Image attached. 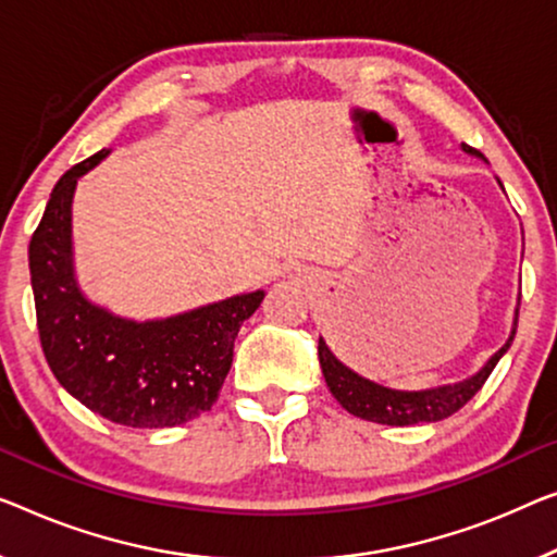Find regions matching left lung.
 Returning <instances> with one entry per match:
<instances>
[{"label":"left lung","mask_w":557,"mask_h":557,"mask_svg":"<svg viewBox=\"0 0 557 557\" xmlns=\"http://www.w3.org/2000/svg\"><path fill=\"white\" fill-rule=\"evenodd\" d=\"M462 147L468 149V152H472V147L468 145ZM512 337H516V327H512V335L508 343L493 355L491 362H487L475 377L465 380V383H458V385L425 389V393H397V389L380 387L375 383H370V380L355 375L352 370H347L345 364L327 350V345L322 343V337L318 345V355H320L322 375H325L330 393L335 395V400L343 405L347 412H352L355 418L380 422V425L403 428V425H418V422L445 420L458 412L460 408H465V405L475 397L478 389L485 385V380L491 377L497 360L508 352Z\"/></svg>","instance_id":"8db88e82"}]
</instances>
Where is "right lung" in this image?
I'll return each mask as SVG.
<instances>
[{
    "label": "right lung",
    "mask_w": 557,
    "mask_h": 557,
    "mask_svg": "<svg viewBox=\"0 0 557 557\" xmlns=\"http://www.w3.org/2000/svg\"><path fill=\"white\" fill-rule=\"evenodd\" d=\"M107 149L74 164L49 195L29 239L39 343L66 393L127 428H172L218 400L239 325L264 293L237 295L157 322H129L89 305L72 275V195Z\"/></svg>",
    "instance_id": "obj_1"
}]
</instances>
